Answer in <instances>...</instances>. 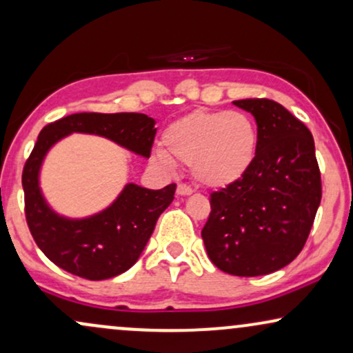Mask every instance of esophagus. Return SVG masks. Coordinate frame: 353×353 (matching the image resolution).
Returning <instances> with one entry per match:
<instances>
[{
    "instance_id": "obj_1",
    "label": "esophagus",
    "mask_w": 353,
    "mask_h": 353,
    "mask_svg": "<svg viewBox=\"0 0 353 353\" xmlns=\"http://www.w3.org/2000/svg\"><path fill=\"white\" fill-rule=\"evenodd\" d=\"M177 195H182V197H185V195H190L192 194V189L189 185H185V184H179L177 185Z\"/></svg>"
}]
</instances>
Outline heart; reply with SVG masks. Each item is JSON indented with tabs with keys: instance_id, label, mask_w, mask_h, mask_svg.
Segmentation results:
<instances>
[{
	"instance_id": "heart-1",
	"label": "heart",
	"mask_w": 353,
	"mask_h": 353,
	"mask_svg": "<svg viewBox=\"0 0 353 353\" xmlns=\"http://www.w3.org/2000/svg\"><path fill=\"white\" fill-rule=\"evenodd\" d=\"M158 159L184 164L205 187L221 189L238 182L254 164L259 132L254 120L236 110H194L164 130Z\"/></svg>"
}]
</instances>
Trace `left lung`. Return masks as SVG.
Returning <instances> with one entry per match:
<instances>
[{
    "label": "left lung",
    "instance_id": "left-lung-1",
    "mask_svg": "<svg viewBox=\"0 0 353 353\" xmlns=\"http://www.w3.org/2000/svg\"><path fill=\"white\" fill-rule=\"evenodd\" d=\"M259 132L251 169L210 195L202 238L210 261L226 274L267 275L301 252L321 203V172L311 132L270 99L233 101Z\"/></svg>",
    "mask_w": 353,
    "mask_h": 353
}]
</instances>
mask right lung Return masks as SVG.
<instances>
[{
	"instance_id": "1",
	"label": "right lung",
	"mask_w": 353,
	"mask_h": 353,
	"mask_svg": "<svg viewBox=\"0 0 353 353\" xmlns=\"http://www.w3.org/2000/svg\"><path fill=\"white\" fill-rule=\"evenodd\" d=\"M145 114L81 112L48 123L22 171L26 220L37 246L53 264L88 280L123 274L138 261L156 221L174 200L176 184L151 190L127 184L109 207L86 218H66L50 208L39 176L53 145L71 133L99 135L138 156L150 158L156 128Z\"/></svg>"
}]
</instances>
